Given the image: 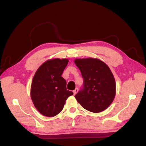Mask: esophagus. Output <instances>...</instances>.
<instances>
[{"mask_svg": "<svg viewBox=\"0 0 146 146\" xmlns=\"http://www.w3.org/2000/svg\"><path fill=\"white\" fill-rule=\"evenodd\" d=\"M78 88H76L75 90H73V94H74V95H75V94L78 93Z\"/></svg>", "mask_w": 146, "mask_h": 146, "instance_id": "esophagus-1", "label": "esophagus"}]
</instances>
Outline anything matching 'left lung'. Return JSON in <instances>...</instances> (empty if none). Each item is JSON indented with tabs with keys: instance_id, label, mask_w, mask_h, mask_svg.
<instances>
[{
	"instance_id": "left-lung-1",
	"label": "left lung",
	"mask_w": 146,
	"mask_h": 146,
	"mask_svg": "<svg viewBox=\"0 0 146 146\" xmlns=\"http://www.w3.org/2000/svg\"><path fill=\"white\" fill-rule=\"evenodd\" d=\"M83 78V86L74 97L83 108L92 113L105 110L116 94V82L106 63L97 58L74 60Z\"/></svg>"
}]
</instances>
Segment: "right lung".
Returning a JSON list of instances; mask_svg holds the SVG:
<instances>
[{"label": "right lung", "instance_id": "obj_1", "mask_svg": "<svg viewBox=\"0 0 146 146\" xmlns=\"http://www.w3.org/2000/svg\"><path fill=\"white\" fill-rule=\"evenodd\" d=\"M68 59L49 60L40 66L32 80L30 95L35 107L43 116L59 114L72 91L67 90L66 81L62 76Z\"/></svg>", "mask_w": 146, "mask_h": 146}]
</instances>
